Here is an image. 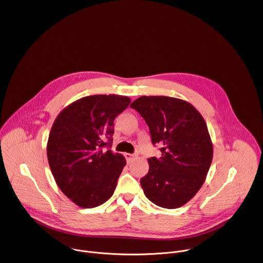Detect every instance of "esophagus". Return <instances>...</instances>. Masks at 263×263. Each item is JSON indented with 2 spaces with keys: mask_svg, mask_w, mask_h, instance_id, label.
<instances>
[{
  "mask_svg": "<svg viewBox=\"0 0 263 263\" xmlns=\"http://www.w3.org/2000/svg\"><path fill=\"white\" fill-rule=\"evenodd\" d=\"M125 158L127 160L128 163L132 162V160L135 158V155H132V154H125Z\"/></svg>",
  "mask_w": 263,
  "mask_h": 263,
  "instance_id": "obj_1",
  "label": "esophagus"
}]
</instances>
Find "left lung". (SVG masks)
Returning a JSON list of instances; mask_svg holds the SVG:
<instances>
[{
  "label": "left lung",
  "mask_w": 263,
  "mask_h": 263,
  "mask_svg": "<svg viewBox=\"0 0 263 263\" xmlns=\"http://www.w3.org/2000/svg\"><path fill=\"white\" fill-rule=\"evenodd\" d=\"M130 107L143 118L162 154L148 159V172L140 179L145 197L162 208L183 206L199 192L212 163L203 117L191 103L167 96H141Z\"/></svg>",
  "instance_id": "left-lung-1"
}]
</instances>
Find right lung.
<instances>
[{
  "mask_svg": "<svg viewBox=\"0 0 263 263\" xmlns=\"http://www.w3.org/2000/svg\"><path fill=\"white\" fill-rule=\"evenodd\" d=\"M121 95H91L56 118L47 144L51 172L61 192L82 208H94L114 194L126 165L111 152L114 121L130 104Z\"/></svg>",
  "mask_w": 263,
  "mask_h": 263,
  "instance_id": "add662e5",
  "label": "right lung"
}]
</instances>
